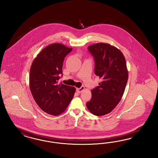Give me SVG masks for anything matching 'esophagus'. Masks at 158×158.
<instances>
[{
  "mask_svg": "<svg viewBox=\"0 0 158 158\" xmlns=\"http://www.w3.org/2000/svg\"><path fill=\"white\" fill-rule=\"evenodd\" d=\"M85 89V87L84 86H81L80 88H77L76 91L77 92L78 94H80L82 93V91Z\"/></svg>",
  "mask_w": 158,
  "mask_h": 158,
  "instance_id": "1",
  "label": "esophagus"
}]
</instances>
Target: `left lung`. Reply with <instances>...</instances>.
I'll list each match as a JSON object with an SVG mask.
<instances>
[{"instance_id":"8db88e82","label":"left lung","mask_w":158,"mask_h":158,"mask_svg":"<svg viewBox=\"0 0 158 158\" xmlns=\"http://www.w3.org/2000/svg\"><path fill=\"white\" fill-rule=\"evenodd\" d=\"M88 50L95 61V74L102 82L92 89L86 105L91 113L102 116L111 112L123 97L128 78L127 63L122 52L108 43L92 44Z\"/></svg>"}]
</instances>
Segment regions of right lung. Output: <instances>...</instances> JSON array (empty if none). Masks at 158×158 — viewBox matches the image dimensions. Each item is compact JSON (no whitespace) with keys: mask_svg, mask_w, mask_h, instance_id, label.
I'll use <instances>...</instances> for the list:
<instances>
[{"mask_svg":"<svg viewBox=\"0 0 158 158\" xmlns=\"http://www.w3.org/2000/svg\"><path fill=\"white\" fill-rule=\"evenodd\" d=\"M71 51L72 48L60 43L50 44L37 54L30 68L33 97L43 111L54 116L65 110L76 91L75 87L58 84L65 57Z\"/></svg>","mask_w":158,"mask_h":158,"instance_id":"1","label":"right lung"}]
</instances>
